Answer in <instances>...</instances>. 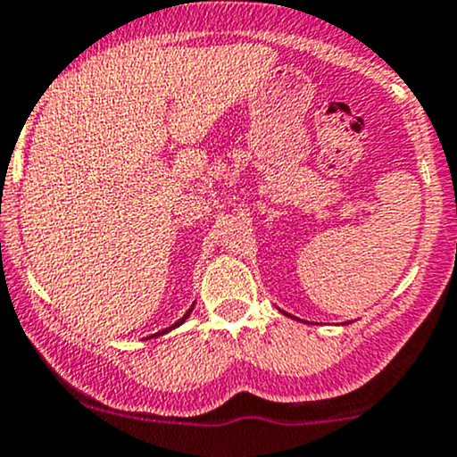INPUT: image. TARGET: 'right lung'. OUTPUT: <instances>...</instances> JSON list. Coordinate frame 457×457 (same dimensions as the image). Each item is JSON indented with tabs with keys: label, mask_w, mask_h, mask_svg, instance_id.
<instances>
[{
	"label": "right lung",
	"mask_w": 457,
	"mask_h": 457,
	"mask_svg": "<svg viewBox=\"0 0 457 457\" xmlns=\"http://www.w3.org/2000/svg\"><path fill=\"white\" fill-rule=\"evenodd\" d=\"M188 313H191V309H188V312L185 313V316H182V320H178V322L174 324V327H170V328H165V330H161V333H156V335H162V333H167V330H171V328H176L178 327V324H182V322H185V320L188 318Z\"/></svg>",
	"instance_id": "obj_1"
}]
</instances>
